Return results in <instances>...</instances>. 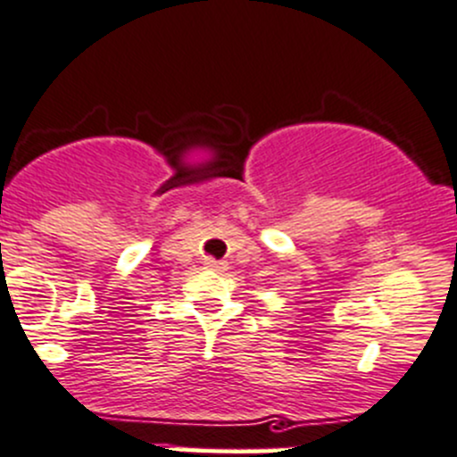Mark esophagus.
<instances>
[{
	"label": "esophagus",
	"mask_w": 457,
	"mask_h": 457,
	"mask_svg": "<svg viewBox=\"0 0 457 457\" xmlns=\"http://www.w3.org/2000/svg\"><path fill=\"white\" fill-rule=\"evenodd\" d=\"M204 264H206V269H213V270H227V262L215 260V257H204Z\"/></svg>",
	"instance_id": "34e87169"
}]
</instances>
